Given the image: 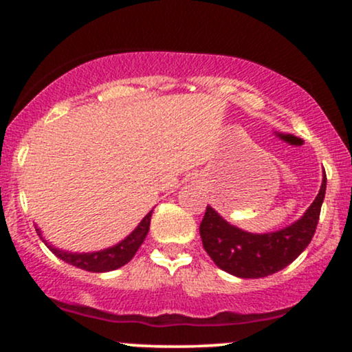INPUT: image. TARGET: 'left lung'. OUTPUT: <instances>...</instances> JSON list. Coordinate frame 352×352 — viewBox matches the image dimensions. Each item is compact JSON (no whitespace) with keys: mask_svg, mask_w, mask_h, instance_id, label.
Here are the masks:
<instances>
[{"mask_svg":"<svg viewBox=\"0 0 352 352\" xmlns=\"http://www.w3.org/2000/svg\"><path fill=\"white\" fill-rule=\"evenodd\" d=\"M326 193V173L318 197L300 220L272 233H250L223 220L207 207L200 223L205 252L223 272L238 278H265L286 268L309 245L316 232Z\"/></svg>","mask_w":352,"mask_h":352,"instance_id":"left-lung-1","label":"left lung"}]
</instances>
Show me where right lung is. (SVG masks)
<instances>
[{"instance_id":"add662e5","label":"right lung","mask_w":352,"mask_h":352,"mask_svg":"<svg viewBox=\"0 0 352 352\" xmlns=\"http://www.w3.org/2000/svg\"><path fill=\"white\" fill-rule=\"evenodd\" d=\"M151 217H152V212H148L147 215L142 218V221L137 225L134 232H132L127 238H124L120 243L111 246V248L100 250V252H92V253H71V252H64V250L54 248V246L47 243V241L41 236L39 228H36V232H38V235L43 238V241L47 245V248H50L51 252L58 258H60L63 261L76 266V268L86 270V272L104 273V272H112V270L120 268V266L129 263V261L134 258L137 250L140 248V245L144 243L145 236H147L148 227H151Z\"/></svg>"}]
</instances>
